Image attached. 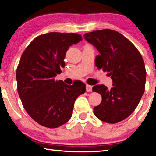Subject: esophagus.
Instances as JSON below:
<instances>
[{"instance_id":"obj_1","label":"esophagus","mask_w":156,"mask_h":156,"mask_svg":"<svg viewBox=\"0 0 156 156\" xmlns=\"http://www.w3.org/2000/svg\"><path fill=\"white\" fill-rule=\"evenodd\" d=\"M86 91L87 92H91L92 91V86L87 84L86 85Z\"/></svg>"}]
</instances>
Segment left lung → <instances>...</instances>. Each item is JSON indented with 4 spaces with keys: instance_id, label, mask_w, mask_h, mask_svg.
<instances>
[{
    "instance_id": "obj_1",
    "label": "left lung",
    "mask_w": 156,
    "mask_h": 156,
    "mask_svg": "<svg viewBox=\"0 0 156 156\" xmlns=\"http://www.w3.org/2000/svg\"><path fill=\"white\" fill-rule=\"evenodd\" d=\"M84 38L96 47L100 54L96 66L108 72L113 87L97 84L92 90L102 96L94 108V115L105 122L115 124L130 115L143 95L146 69L143 58L136 47L118 31L102 30L86 33Z\"/></svg>"
}]
</instances>
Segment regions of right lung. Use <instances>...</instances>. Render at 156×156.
I'll return each mask as SVG.
<instances>
[{"instance_id": "obj_1", "label": "right lung", "mask_w": 156, "mask_h": 156, "mask_svg": "<svg viewBox=\"0 0 156 156\" xmlns=\"http://www.w3.org/2000/svg\"><path fill=\"white\" fill-rule=\"evenodd\" d=\"M82 39L75 33L43 34L34 38L21 56L16 70L18 95L26 112L39 125L57 128L68 122L75 100L86 91L82 82L68 85L55 80L65 67L69 47Z\"/></svg>"}]
</instances>
